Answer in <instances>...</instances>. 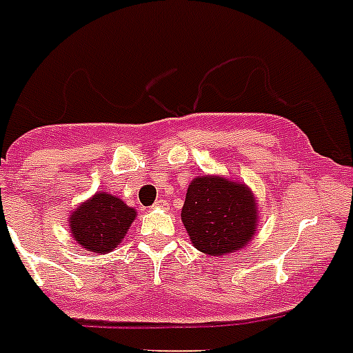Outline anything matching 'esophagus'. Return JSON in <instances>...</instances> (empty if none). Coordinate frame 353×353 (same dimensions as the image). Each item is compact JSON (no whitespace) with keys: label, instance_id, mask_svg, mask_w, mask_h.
Returning <instances> with one entry per match:
<instances>
[{"label":"esophagus","instance_id":"esophagus-1","mask_svg":"<svg viewBox=\"0 0 353 353\" xmlns=\"http://www.w3.org/2000/svg\"><path fill=\"white\" fill-rule=\"evenodd\" d=\"M153 207H155V209H168V207H170V203L161 198V200L155 201V205H153Z\"/></svg>","mask_w":353,"mask_h":353}]
</instances>
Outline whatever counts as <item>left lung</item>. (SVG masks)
Wrapping results in <instances>:
<instances>
[{"instance_id": "obj_1", "label": "left lung", "mask_w": 353, "mask_h": 353, "mask_svg": "<svg viewBox=\"0 0 353 353\" xmlns=\"http://www.w3.org/2000/svg\"><path fill=\"white\" fill-rule=\"evenodd\" d=\"M180 216L194 248L223 257L243 250L255 237L257 198L246 183L223 174L196 176L189 183Z\"/></svg>"}]
</instances>
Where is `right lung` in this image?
I'll use <instances>...</instances> for the list:
<instances>
[{
    "mask_svg": "<svg viewBox=\"0 0 353 353\" xmlns=\"http://www.w3.org/2000/svg\"><path fill=\"white\" fill-rule=\"evenodd\" d=\"M137 218V210L121 198L96 192L89 200L78 203L68 219L71 237L87 252L108 254L123 239Z\"/></svg>",
    "mask_w": 353,
    "mask_h": 353,
    "instance_id": "right-lung-1",
    "label": "right lung"
}]
</instances>
